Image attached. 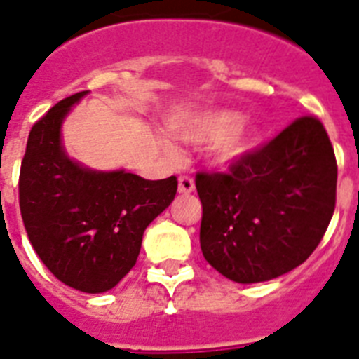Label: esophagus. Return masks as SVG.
Here are the masks:
<instances>
[{
	"label": "esophagus",
	"instance_id": "esophagus-1",
	"mask_svg": "<svg viewBox=\"0 0 359 359\" xmlns=\"http://www.w3.org/2000/svg\"><path fill=\"white\" fill-rule=\"evenodd\" d=\"M193 189H195V182H193L191 177L189 175L179 177V193H182V195H189Z\"/></svg>",
	"mask_w": 359,
	"mask_h": 359
}]
</instances>
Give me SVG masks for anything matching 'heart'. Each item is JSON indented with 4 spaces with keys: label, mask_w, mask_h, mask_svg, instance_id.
Instances as JSON below:
<instances>
[{
    "label": "heart",
    "mask_w": 359,
    "mask_h": 359,
    "mask_svg": "<svg viewBox=\"0 0 359 359\" xmlns=\"http://www.w3.org/2000/svg\"><path fill=\"white\" fill-rule=\"evenodd\" d=\"M242 121L238 114L233 111H213V114L205 115L204 119L198 121L195 126L188 132V139L193 142H217L222 141L224 137L238 126ZM255 133H236V135L229 137L220 149H218V157L222 162H229L238 158L240 155H244L255 142Z\"/></svg>",
    "instance_id": "heart-1"
}]
</instances>
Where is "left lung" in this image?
<instances>
[{
  "label": "left lung",
  "mask_w": 359,
  "mask_h": 359,
  "mask_svg": "<svg viewBox=\"0 0 359 359\" xmlns=\"http://www.w3.org/2000/svg\"><path fill=\"white\" fill-rule=\"evenodd\" d=\"M336 180L334 148L313 115L240 155L227 171H201L202 255L238 283L289 273L322 242L334 213Z\"/></svg>",
  "instance_id": "1"
}]
</instances>
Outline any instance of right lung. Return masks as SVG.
<instances>
[{
    "mask_svg": "<svg viewBox=\"0 0 359 359\" xmlns=\"http://www.w3.org/2000/svg\"><path fill=\"white\" fill-rule=\"evenodd\" d=\"M88 92L52 106L30 130L20 171V210L37 257L55 278L83 292L115 287L135 266L142 235L177 193V177L146 180L92 171L70 161L61 124Z\"/></svg>",
    "mask_w": 359,
    "mask_h": 359,
    "instance_id": "add662e5",
    "label": "right lung"
}]
</instances>
